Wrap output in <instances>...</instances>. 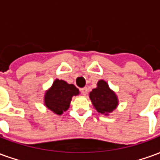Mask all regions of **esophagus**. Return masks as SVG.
<instances>
[{"label": "esophagus", "mask_w": 160, "mask_h": 160, "mask_svg": "<svg viewBox=\"0 0 160 160\" xmlns=\"http://www.w3.org/2000/svg\"><path fill=\"white\" fill-rule=\"evenodd\" d=\"M80 92H81V93L83 94V95H87L88 90H87V87H84V88H81V89H80Z\"/></svg>", "instance_id": "esophagus-1"}]
</instances>
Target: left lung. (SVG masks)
<instances>
[{
  "label": "left lung",
  "mask_w": 160,
  "mask_h": 160,
  "mask_svg": "<svg viewBox=\"0 0 160 160\" xmlns=\"http://www.w3.org/2000/svg\"><path fill=\"white\" fill-rule=\"evenodd\" d=\"M89 97L96 111L106 116L115 111L118 105V98L115 92L103 80H98L97 87L92 89Z\"/></svg>",
  "instance_id": "1"
}]
</instances>
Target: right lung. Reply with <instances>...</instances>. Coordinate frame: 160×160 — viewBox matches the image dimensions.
Here are the masks:
<instances>
[{
    "instance_id": "add662e5",
    "label": "right lung",
    "mask_w": 160,
    "mask_h": 160,
    "mask_svg": "<svg viewBox=\"0 0 160 160\" xmlns=\"http://www.w3.org/2000/svg\"><path fill=\"white\" fill-rule=\"evenodd\" d=\"M80 93L79 89L73 84H68L62 80L56 79L51 87L46 91L44 105L56 115H62L69 108L73 96Z\"/></svg>"
}]
</instances>
